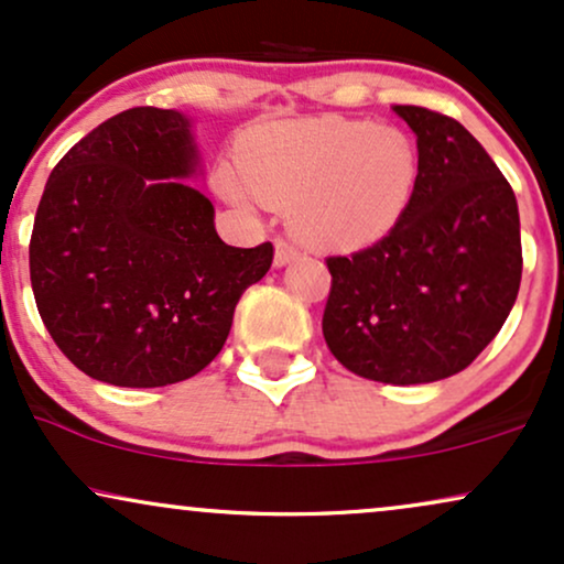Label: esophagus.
<instances>
[{
	"label": "esophagus",
	"mask_w": 564,
	"mask_h": 564,
	"mask_svg": "<svg viewBox=\"0 0 564 564\" xmlns=\"http://www.w3.org/2000/svg\"><path fill=\"white\" fill-rule=\"evenodd\" d=\"M296 254H300V247H296L294 241H289V239H283V236H278V239H275V264H278V268L289 264Z\"/></svg>",
	"instance_id": "1"
}]
</instances>
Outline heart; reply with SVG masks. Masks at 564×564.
<instances>
[{"label": "heart", "mask_w": 564, "mask_h": 564, "mask_svg": "<svg viewBox=\"0 0 564 564\" xmlns=\"http://www.w3.org/2000/svg\"><path fill=\"white\" fill-rule=\"evenodd\" d=\"M242 178L220 173L236 205L291 202L304 234L355 247L386 234L404 213L417 175L404 133L359 120L323 118L257 128L241 144Z\"/></svg>", "instance_id": "heart-1"}]
</instances>
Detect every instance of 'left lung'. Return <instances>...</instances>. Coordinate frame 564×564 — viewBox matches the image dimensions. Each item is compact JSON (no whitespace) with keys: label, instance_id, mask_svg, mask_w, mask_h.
Returning <instances> with one entry per match:
<instances>
[{"label":"left lung","instance_id":"8db88e82","mask_svg":"<svg viewBox=\"0 0 564 564\" xmlns=\"http://www.w3.org/2000/svg\"><path fill=\"white\" fill-rule=\"evenodd\" d=\"M393 112L417 135V175L383 239L325 257L323 336L344 368L381 383L465 370L518 300L520 215L512 186L463 123L425 107Z\"/></svg>","mask_w":564,"mask_h":564}]
</instances>
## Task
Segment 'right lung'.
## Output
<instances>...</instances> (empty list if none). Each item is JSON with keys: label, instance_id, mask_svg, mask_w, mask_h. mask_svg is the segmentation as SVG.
Returning <instances> with one entry per match:
<instances>
[{"label": "right lung", "instance_id": "1", "mask_svg": "<svg viewBox=\"0 0 564 564\" xmlns=\"http://www.w3.org/2000/svg\"><path fill=\"white\" fill-rule=\"evenodd\" d=\"M192 123L133 107L86 133L46 181L29 260L39 315L86 376L158 389L205 370L273 243L228 247L196 171Z\"/></svg>", "mask_w": 564, "mask_h": 564}]
</instances>
